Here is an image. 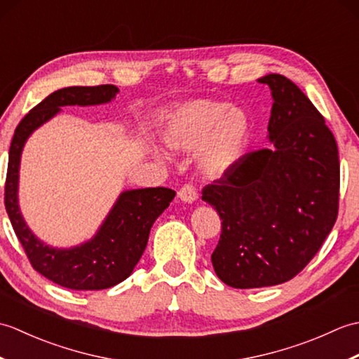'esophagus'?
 <instances>
[{"label":"esophagus","instance_id":"34e87169","mask_svg":"<svg viewBox=\"0 0 359 359\" xmlns=\"http://www.w3.org/2000/svg\"><path fill=\"white\" fill-rule=\"evenodd\" d=\"M177 196H179V199L185 203H193L197 201V197H199L197 196V191L191 185H185L184 188H180Z\"/></svg>","mask_w":359,"mask_h":359}]
</instances>
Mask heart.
<instances>
[{"mask_svg":"<svg viewBox=\"0 0 359 359\" xmlns=\"http://www.w3.org/2000/svg\"><path fill=\"white\" fill-rule=\"evenodd\" d=\"M160 137L174 152H196L197 170L207 179H219L247 157L251 121L241 108L225 102L194 98L171 106L160 125ZM152 156H165L152 148Z\"/></svg>","mask_w":359,"mask_h":359,"instance_id":"obj_1","label":"heart"}]
</instances>
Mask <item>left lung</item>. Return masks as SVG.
Returning <instances> with one entry per match:
<instances>
[{
    "label": "left lung",
    "mask_w": 359,
    "mask_h": 359,
    "mask_svg": "<svg viewBox=\"0 0 359 359\" xmlns=\"http://www.w3.org/2000/svg\"><path fill=\"white\" fill-rule=\"evenodd\" d=\"M257 81L271 90V147L248 152L202 193L222 219L211 262L233 288L271 287L294 278L338 216V147L324 117L284 75Z\"/></svg>",
    "instance_id": "left-lung-1"
}]
</instances>
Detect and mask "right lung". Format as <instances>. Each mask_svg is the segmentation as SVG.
<instances>
[{"instance_id": "obj_1", "label": "right lung", "mask_w": 359, "mask_h": 359, "mask_svg": "<svg viewBox=\"0 0 359 359\" xmlns=\"http://www.w3.org/2000/svg\"><path fill=\"white\" fill-rule=\"evenodd\" d=\"M118 93L114 85L58 89L20 121L11 144L4 203L15 234L38 273L71 290H104L125 280L147 248L152 224L170 207L175 193L163 187L125 189L93 238L74 247H52L22 217L18 199L21 154L29 137L65 106L106 104Z\"/></svg>"}]
</instances>
